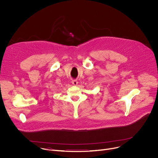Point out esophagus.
<instances>
[{
    "label": "esophagus",
    "mask_w": 158,
    "mask_h": 158,
    "mask_svg": "<svg viewBox=\"0 0 158 158\" xmlns=\"http://www.w3.org/2000/svg\"><path fill=\"white\" fill-rule=\"evenodd\" d=\"M72 84L74 85H77V84H78V82H77V80H73L72 81Z\"/></svg>",
    "instance_id": "1"
}]
</instances>
